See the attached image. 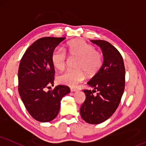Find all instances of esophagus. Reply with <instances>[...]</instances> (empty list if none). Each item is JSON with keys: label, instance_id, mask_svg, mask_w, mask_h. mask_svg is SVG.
I'll list each match as a JSON object with an SVG mask.
<instances>
[{"label": "esophagus", "instance_id": "obj_1", "mask_svg": "<svg viewBox=\"0 0 146 146\" xmlns=\"http://www.w3.org/2000/svg\"><path fill=\"white\" fill-rule=\"evenodd\" d=\"M70 91H71V92H75V91H77L78 90H77L76 89H73V88H71V89H70Z\"/></svg>", "mask_w": 146, "mask_h": 146}]
</instances>
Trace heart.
Wrapping results in <instances>:
<instances>
[{
	"label": "heart",
	"mask_w": 146,
	"mask_h": 146,
	"mask_svg": "<svg viewBox=\"0 0 146 146\" xmlns=\"http://www.w3.org/2000/svg\"><path fill=\"white\" fill-rule=\"evenodd\" d=\"M68 56L71 59H77L74 72H66L57 78L59 83L75 87L82 82L86 75L92 78L99 72L102 64L103 57L100 52L95 50L94 46L82 39L70 41L64 48V51L57 48L53 52L51 60L54 67L59 71H63L68 63Z\"/></svg>",
	"instance_id": "obj_1"
}]
</instances>
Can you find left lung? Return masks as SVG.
I'll return each instance as SVG.
<instances>
[{
	"label": "left lung",
	"instance_id": "left-lung-1",
	"mask_svg": "<svg viewBox=\"0 0 146 146\" xmlns=\"http://www.w3.org/2000/svg\"><path fill=\"white\" fill-rule=\"evenodd\" d=\"M91 42L102 48L104 63L87 82L93 90H83L86 99L80 112L84 121L96 125L108 119L119 105L125 90V68L121 54L110 43L102 40ZM95 92L97 95H93Z\"/></svg>",
	"mask_w": 146,
	"mask_h": 146
}]
</instances>
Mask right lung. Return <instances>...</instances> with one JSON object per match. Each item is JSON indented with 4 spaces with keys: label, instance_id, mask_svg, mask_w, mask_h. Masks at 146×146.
<instances>
[{
    "label": "right lung",
    "instance_id": "1",
    "mask_svg": "<svg viewBox=\"0 0 146 146\" xmlns=\"http://www.w3.org/2000/svg\"><path fill=\"white\" fill-rule=\"evenodd\" d=\"M66 37H43L32 43L23 54L18 70V91L27 110L35 120L46 123L58 114L61 100L70 92L66 85L53 86L55 69L51 56Z\"/></svg>",
    "mask_w": 146,
    "mask_h": 146
}]
</instances>
